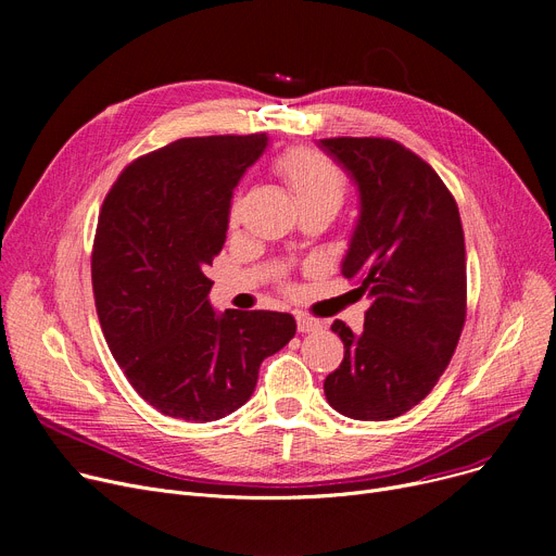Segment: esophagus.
Masks as SVG:
<instances>
[{"mask_svg": "<svg viewBox=\"0 0 556 556\" xmlns=\"http://www.w3.org/2000/svg\"><path fill=\"white\" fill-rule=\"evenodd\" d=\"M323 329V323H319V319H315V317H308V315H298V331L300 333H311V331H319Z\"/></svg>", "mask_w": 556, "mask_h": 556, "instance_id": "obj_1", "label": "esophagus"}]
</instances>
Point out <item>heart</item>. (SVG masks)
Returning <instances> with one entry per match:
<instances>
[{
    "mask_svg": "<svg viewBox=\"0 0 556 556\" xmlns=\"http://www.w3.org/2000/svg\"><path fill=\"white\" fill-rule=\"evenodd\" d=\"M273 170L295 193L300 207H325L338 212L349 191L346 175L325 155L308 146H293L273 160ZM241 216V198L229 202V225H237Z\"/></svg>",
    "mask_w": 556,
    "mask_h": 556,
    "instance_id": "obj_1",
    "label": "heart"
}]
</instances>
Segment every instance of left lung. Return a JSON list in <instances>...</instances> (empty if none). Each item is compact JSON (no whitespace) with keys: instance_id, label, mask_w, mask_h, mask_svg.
Returning <instances> with one entry per match:
<instances>
[{"instance_id":"8db88e82","label":"left lung","mask_w":556,"mask_h":556,"mask_svg":"<svg viewBox=\"0 0 556 556\" xmlns=\"http://www.w3.org/2000/svg\"><path fill=\"white\" fill-rule=\"evenodd\" d=\"M361 189V220L342 275L371 298L365 331L331 325L344 344L327 376L333 410L361 421L401 417L440 381L466 319L464 229L434 168L388 137L319 139Z\"/></svg>"}]
</instances>
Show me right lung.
<instances>
[{"mask_svg": "<svg viewBox=\"0 0 556 556\" xmlns=\"http://www.w3.org/2000/svg\"><path fill=\"white\" fill-rule=\"evenodd\" d=\"M266 143V132L178 139L132 160L101 204L99 323L128 383L166 417L204 424L239 410L261 363L295 336L293 315H216L207 300L231 191Z\"/></svg>", "mask_w": 556, "mask_h": 556, "instance_id": "right-lung-1", "label": "right lung"}]
</instances>
